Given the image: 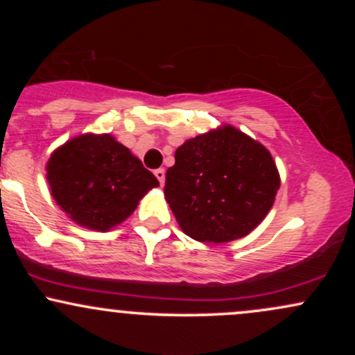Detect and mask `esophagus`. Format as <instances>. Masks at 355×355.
Segmentation results:
<instances>
[{"label": "esophagus", "instance_id": "34e87169", "mask_svg": "<svg viewBox=\"0 0 355 355\" xmlns=\"http://www.w3.org/2000/svg\"><path fill=\"white\" fill-rule=\"evenodd\" d=\"M155 177L158 178V182H160V185H164V183H165V168L155 170Z\"/></svg>", "mask_w": 355, "mask_h": 355}]
</instances>
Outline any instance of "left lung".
I'll list each match as a JSON object with an SVG mask.
<instances>
[{
	"label": "left lung",
	"instance_id": "left-lung-1",
	"mask_svg": "<svg viewBox=\"0 0 355 355\" xmlns=\"http://www.w3.org/2000/svg\"><path fill=\"white\" fill-rule=\"evenodd\" d=\"M280 175L262 144L232 125L190 138L166 170L165 200L191 239L225 243L267 217Z\"/></svg>",
	"mask_w": 355,
	"mask_h": 355
}]
</instances>
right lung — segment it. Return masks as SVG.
Segmentation results:
<instances>
[{
  "label": "right lung",
  "mask_w": 355,
  "mask_h": 355,
  "mask_svg": "<svg viewBox=\"0 0 355 355\" xmlns=\"http://www.w3.org/2000/svg\"><path fill=\"white\" fill-rule=\"evenodd\" d=\"M46 180L58 207L80 227L108 232L158 187L157 177L110 133H83L51 153Z\"/></svg>",
  "instance_id": "1"
}]
</instances>
